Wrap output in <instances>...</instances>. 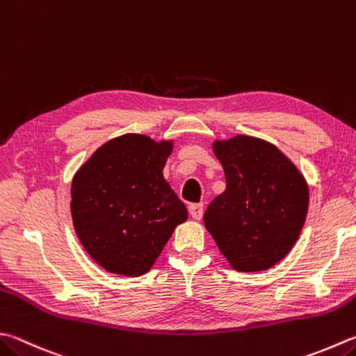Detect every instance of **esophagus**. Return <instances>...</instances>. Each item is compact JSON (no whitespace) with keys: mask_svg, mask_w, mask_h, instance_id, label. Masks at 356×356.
<instances>
[{"mask_svg":"<svg viewBox=\"0 0 356 356\" xmlns=\"http://www.w3.org/2000/svg\"><path fill=\"white\" fill-rule=\"evenodd\" d=\"M189 213L193 220H201V217H203V204H191Z\"/></svg>","mask_w":356,"mask_h":356,"instance_id":"obj_1","label":"esophagus"}]
</instances>
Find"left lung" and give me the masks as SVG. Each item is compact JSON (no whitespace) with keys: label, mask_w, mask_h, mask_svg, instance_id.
I'll use <instances>...</instances> for the list:
<instances>
[{"label":"left lung","mask_w":356,"mask_h":356,"mask_svg":"<svg viewBox=\"0 0 356 356\" xmlns=\"http://www.w3.org/2000/svg\"><path fill=\"white\" fill-rule=\"evenodd\" d=\"M226 191L211 201L204 226L237 271H264L299 238L308 211V186L277 147L238 135L213 144Z\"/></svg>","instance_id":"1"}]
</instances>
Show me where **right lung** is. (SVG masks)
I'll use <instances>...</instances> for the list:
<instances>
[{"instance_id": "right-lung-1", "label": "right lung", "mask_w": 356, "mask_h": 356, "mask_svg": "<svg viewBox=\"0 0 356 356\" xmlns=\"http://www.w3.org/2000/svg\"><path fill=\"white\" fill-rule=\"evenodd\" d=\"M170 152L172 143L124 135L97 149L74 177V229L106 271L145 274L187 220L186 204L163 177Z\"/></svg>"}]
</instances>
